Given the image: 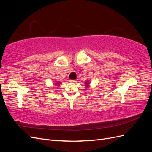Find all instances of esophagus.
<instances>
[{"instance_id":"1","label":"esophagus","mask_w":152,"mask_h":152,"mask_svg":"<svg viewBox=\"0 0 152 152\" xmlns=\"http://www.w3.org/2000/svg\"><path fill=\"white\" fill-rule=\"evenodd\" d=\"M70 82H75L76 80H70Z\"/></svg>"}]
</instances>
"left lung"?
<instances>
[{
	"mask_svg": "<svg viewBox=\"0 0 152 152\" xmlns=\"http://www.w3.org/2000/svg\"><path fill=\"white\" fill-rule=\"evenodd\" d=\"M87 84V85L86 86H87V85H88V83H86Z\"/></svg>",
	"mask_w": 152,
	"mask_h": 152,
	"instance_id": "8db88e82",
	"label": "left lung"
}]
</instances>
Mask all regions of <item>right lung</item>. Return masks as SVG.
Returning a JSON list of instances; mask_svg holds the SVG:
<instances>
[{
	"label": "right lung",
	"mask_w": 152,
	"mask_h": 152,
	"mask_svg": "<svg viewBox=\"0 0 152 152\" xmlns=\"http://www.w3.org/2000/svg\"><path fill=\"white\" fill-rule=\"evenodd\" d=\"M55 83H56V84H56V85H59V82H55Z\"/></svg>",
	"instance_id": "add662e5"
}]
</instances>
